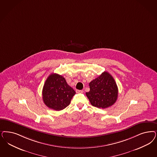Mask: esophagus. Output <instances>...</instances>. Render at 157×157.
I'll use <instances>...</instances> for the list:
<instances>
[{
    "instance_id": "1",
    "label": "esophagus",
    "mask_w": 157,
    "mask_h": 157,
    "mask_svg": "<svg viewBox=\"0 0 157 157\" xmlns=\"http://www.w3.org/2000/svg\"><path fill=\"white\" fill-rule=\"evenodd\" d=\"M76 92L77 93H82L83 92V91L82 90H76Z\"/></svg>"
}]
</instances>
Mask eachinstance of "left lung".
Here are the masks:
<instances>
[{
	"instance_id": "8db88e82",
	"label": "left lung",
	"mask_w": 157,
	"mask_h": 157,
	"mask_svg": "<svg viewBox=\"0 0 157 157\" xmlns=\"http://www.w3.org/2000/svg\"><path fill=\"white\" fill-rule=\"evenodd\" d=\"M90 91L86 93L93 106L106 108L116 102L118 89L114 78L108 72H104L100 75L89 83Z\"/></svg>"
}]
</instances>
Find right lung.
<instances>
[{
  "instance_id": "right-lung-1",
  "label": "right lung",
  "mask_w": 157,
  "mask_h": 157,
  "mask_svg": "<svg viewBox=\"0 0 157 157\" xmlns=\"http://www.w3.org/2000/svg\"><path fill=\"white\" fill-rule=\"evenodd\" d=\"M75 93V90L67 84L63 76L52 74L43 86V102L49 108L60 111L70 105Z\"/></svg>"
}]
</instances>
